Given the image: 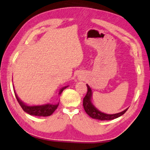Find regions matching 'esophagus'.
Returning <instances> with one entry per match:
<instances>
[{"label":"esophagus","instance_id":"1","mask_svg":"<svg viewBox=\"0 0 150 150\" xmlns=\"http://www.w3.org/2000/svg\"><path fill=\"white\" fill-rule=\"evenodd\" d=\"M80 77H81V76H80Z\"/></svg>","mask_w":150,"mask_h":150}]
</instances>
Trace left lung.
I'll list each match as a JSON object with an SVG mask.
<instances>
[{
    "label": "left lung",
    "mask_w": 150,
    "mask_h": 150,
    "mask_svg": "<svg viewBox=\"0 0 150 150\" xmlns=\"http://www.w3.org/2000/svg\"><path fill=\"white\" fill-rule=\"evenodd\" d=\"M87 92L86 96H85L83 98V108L88 115H89L90 117L96 119V120H99L101 121L103 120H114V119H116L120 116L123 115L125 112H126L128 108L125 109L124 111H122V112H120L118 113H115V114H107L104 113L101 111H99L96 107L93 105V104L92 103L91 101V98H92V91L90 87L87 84Z\"/></svg>",
    "instance_id": "obj_1"
}]
</instances>
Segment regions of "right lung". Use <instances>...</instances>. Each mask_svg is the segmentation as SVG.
<instances>
[{
  "mask_svg": "<svg viewBox=\"0 0 150 150\" xmlns=\"http://www.w3.org/2000/svg\"><path fill=\"white\" fill-rule=\"evenodd\" d=\"M67 87L68 86H65L63 87L62 89H61L60 91H59V94L61 95L63 90L66 89ZM14 92H15L16 98L17 99L18 103L20 104L21 107L23 109V111H25V112L28 113L30 115L47 117V116H49L52 115L54 111L56 110L57 108H58L59 103H58L57 104H55V105L50 104V103L45 104V105H33V106L26 105L25 103H23V102L21 100L20 98H18V97L17 96V95H16L15 91H14Z\"/></svg>",
  "mask_w": 150,
  "mask_h": 150,
  "instance_id": "add662e5",
  "label": "right lung"
}]
</instances>
